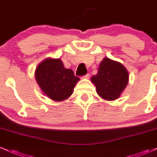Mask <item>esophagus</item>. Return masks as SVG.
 I'll list each match as a JSON object with an SVG mask.
<instances>
[{
    "label": "esophagus",
    "instance_id": "1",
    "mask_svg": "<svg viewBox=\"0 0 157 157\" xmlns=\"http://www.w3.org/2000/svg\"><path fill=\"white\" fill-rule=\"evenodd\" d=\"M89 77H90V75H89V74H87V75H84V76L82 77V78H84V79H89Z\"/></svg>",
    "mask_w": 157,
    "mask_h": 157
}]
</instances>
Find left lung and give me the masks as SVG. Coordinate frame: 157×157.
Instances as JSON below:
<instances>
[{
	"instance_id": "obj_1",
	"label": "left lung",
	"mask_w": 157,
	"mask_h": 157,
	"mask_svg": "<svg viewBox=\"0 0 157 157\" xmlns=\"http://www.w3.org/2000/svg\"><path fill=\"white\" fill-rule=\"evenodd\" d=\"M128 72L120 63L105 57L99 66L96 75L91 81L96 86L97 93L105 100H114L120 97L128 82Z\"/></svg>"
}]
</instances>
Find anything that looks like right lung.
<instances>
[{
    "label": "right lung",
    "mask_w": 157,
    "mask_h": 157,
    "mask_svg": "<svg viewBox=\"0 0 157 157\" xmlns=\"http://www.w3.org/2000/svg\"><path fill=\"white\" fill-rule=\"evenodd\" d=\"M35 80L44 94L54 101L66 100L80 78L64 67L60 59L46 58L36 68Z\"/></svg>",
    "instance_id": "obj_1"
}]
</instances>
